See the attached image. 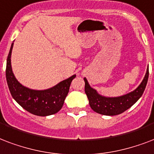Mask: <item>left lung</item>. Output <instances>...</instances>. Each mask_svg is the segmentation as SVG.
Here are the masks:
<instances>
[{
  "label": "left lung",
  "mask_w": 154,
  "mask_h": 154,
  "mask_svg": "<svg viewBox=\"0 0 154 154\" xmlns=\"http://www.w3.org/2000/svg\"><path fill=\"white\" fill-rule=\"evenodd\" d=\"M148 78L149 69L146 71V74L142 82L134 91L117 98H106L99 95L95 90L90 87L87 80L84 78L85 92L89 99L90 107L93 111L104 116H116L123 113L137 103V100L142 96L147 85Z\"/></svg>",
  "instance_id": "8db88e82"
}]
</instances>
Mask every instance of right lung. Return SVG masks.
<instances>
[{"label": "right lung", "instance_id": "add662e5", "mask_svg": "<svg viewBox=\"0 0 154 154\" xmlns=\"http://www.w3.org/2000/svg\"><path fill=\"white\" fill-rule=\"evenodd\" d=\"M13 45L14 43H12L7 57L5 70L7 84L12 97L22 108L35 116H47L57 113L64 105L70 84L76 77V75L60 82L48 90H34L28 89L17 82L12 72L10 57Z\"/></svg>", "mask_w": 154, "mask_h": 154}]
</instances>
